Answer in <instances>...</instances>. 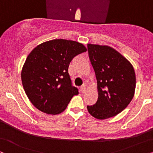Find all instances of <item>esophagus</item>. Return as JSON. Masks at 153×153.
<instances>
[{"label":"esophagus","instance_id":"esophagus-1","mask_svg":"<svg viewBox=\"0 0 153 153\" xmlns=\"http://www.w3.org/2000/svg\"><path fill=\"white\" fill-rule=\"evenodd\" d=\"M85 91H86V85H83L82 86L80 87V91L83 93V92H85Z\"/></svg>","mask_w":153,"mask_h":153}]
</instances>
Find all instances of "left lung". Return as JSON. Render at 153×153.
Returning a JSON list of instances; mask_svg holds the SVG:
<instances>
[{
  "mask_svg": "<svg viewBox=\"0 0 153 153\" xmlns=\"http://www.w3.org/2000/svg\"><path fill=\"white\" fill-rule=\"evenodd\" d=\"M89 58L97 80L99 97L88 112L97 119L115 116L133 99L136 75L129 61L108 46L87 45Z\"/></svg>",
  "mask_w": 153,
  "mask_h": 153,
  "instance_id": "obj_1",
  "label": "left lung"
}]
</instances>
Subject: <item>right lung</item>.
Returning <instances> with one entry per match:
<instances>
[{"mask_svg": "<svg viewBox=\"0 0 153 153\" xmlns=\"http://www.w3.org/2000/svg\"><path fill=\"white\" fill-rule=\"evenodd\" d=\"M86 51L82 44L64 39L43 42L31 51L21 77L26 94L36 108L53 115L66 108L73 96L78 94L69 75V64Z\"/></svg>", "mask_w": 153, "mask_h": 153, "instance_id": "1", "label": "right lung"}]
</instances>
